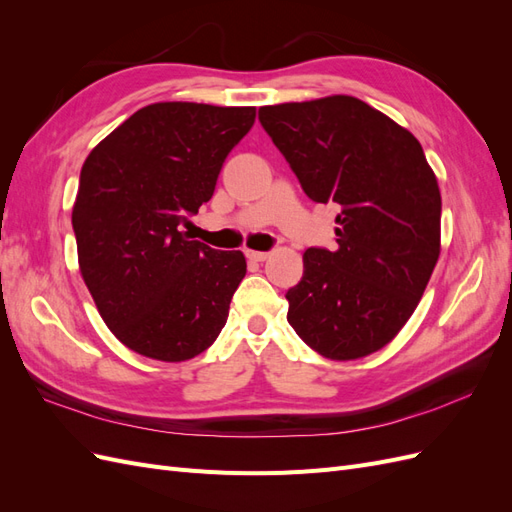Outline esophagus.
Returning a JSON list of instances; mask_svg holds the SVG:
<instances>
[{
    "label": "esophagus",
    "instance_id": "esophagus-1",
    "mask_svg": "<svg viewBox=\"0 0 512 512\" xmlns=\"http://www.w3.org/2000/svg\"><path fill=\"white\" fill-rule=\"evenodd\" d=\"M245 254H247V258L254 260V262H262V260H267V258H269V252H256V250H247Z\"/></svg>",
    "mask_w": 512,
    "mask_h": 512
}]
</instances>
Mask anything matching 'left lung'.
<instances>
[{
  "mask_svg": "<svg viewBox=\"0 0 512 512\" xmlns=\"http://www.w3.org/2000/svg\"><path fill=\"white\" fill-rule=\"evenodd\" d=\"M303 192L335 205V250L307 247L288 322L333 361L380 350L421 301L440 256L438 181L421 143L359 98L258 108Z\"/></svg>",
  "mask_w": 512,
  "mask_h": 512,
  "instance_id": "obj_1",
  "label": "left lung"
}]
</instances>
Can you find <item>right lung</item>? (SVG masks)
Instances as JSON below:
<instances>
[{"label": "right lung", "mask_w": 512, "mask_h": 512, "mask_svg": "<svg viewBox=\"0 0 512 512\" xmlns=\"http://www.w3.org/2000/svg\"><path fill=\"white\" fill-rule=\"evenodd\" d=\"M254 119V106L149 104L85 160L72 209L81 275L130 350L188 361L224 329L245 256L190 241L183 228Z\"/></svg>", "instance_id": "1"}]
</instances>
